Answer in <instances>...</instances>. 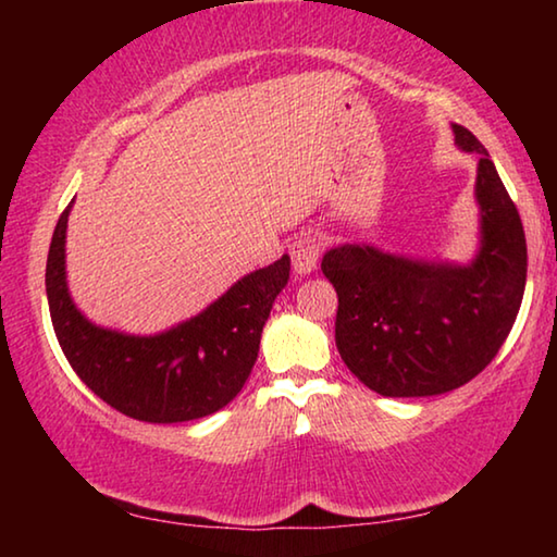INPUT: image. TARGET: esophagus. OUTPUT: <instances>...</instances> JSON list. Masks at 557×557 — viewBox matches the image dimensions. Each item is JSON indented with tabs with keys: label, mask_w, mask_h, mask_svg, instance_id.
Segmentation results:
<instances>
[{
	"label": "esophagus",
	"mask_w": 557,
	"mask_h": 557,
	"mask_svg": "<svg viewBox=\"0 0 557 557\" xmlns=\"http://www.w3.org/2000/svg\"><path fill=\"white\" fill-rule=\"evenodd\" d=\"M289 256H292V268L299 275H309L317 268L319 256H322V238L314 233H301L295 243L289 245Z\"/></svg>",
	"instance_id": "34e87169"
}]
</instances>
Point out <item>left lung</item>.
<instances>
[{
	"instance_id": "1",
	"label": "left lung",
	"mask_w": 557,
	"mask_h": 557,
	"mask_svg": "<svg viewBox=\"0 0 557 557\" xmlns=\"http://www.w3.org/2000/svg\"><path fill=\"white\" fill-rule=\"evenodd\" d=\"M455 139L476 152L482 250L469 268L428 265L375 248L329 250L322 272L338 295L336 348L358 381L385 398L455 391L494 361L525 289V233L484 145L467 127Z\"/></svg>"
}]
</instances>
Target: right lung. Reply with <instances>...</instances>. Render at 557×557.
<instances>
[{
	"label": "right lung",
	"mask_w": 557,
	"mask_h": 557,
	"mask_svg": "<svg viewBox=\"0 0 557 557\" xmlns=\"http://www.w3.org/2000/svg\"><path fill=\"white\" fill-rule=\"evenodd\" d=\"M55 223L46 295L51 322L71 369L110 408L143 422L199 420L228 405L248 381L272 301L289 280V258L240 282L176 329L159 336H125L90 324L65 289V223Z\"/></svg>",
	"instance_id": "1"
}]
</instances>
